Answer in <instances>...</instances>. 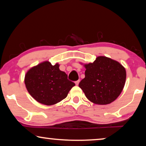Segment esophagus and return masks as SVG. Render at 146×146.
Wrapping results in <instances>:
<instances>
[{"label":"esophagus","mask_w":146,"mask_h":146,"mask_svg":"<svg viewBox=\"0 0 146 146\" xmlns=\"http://www.w3.org/2000/svg\"><path fill=\"white\" fill-rule=\"evenodd\" d=\"M79 82H80V80H77V81H75L76 85H78V84H79Z\"/></svg>","instance_id":"1"}]
</instances>
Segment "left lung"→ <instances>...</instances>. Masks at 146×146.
<instances>
[{
  "label": "left lung",
  "instance_id": "obj_1",
  "mask_svg": "<svg viewBox=\"0 0 146 146\" xmlns=\"http://www.w3.org/2000/svg\"><path fill=\"white\" fill-rule=\"evenodd\" d=\"M85 77L79 86L88 100L98 105L115 101L125 86L127 73L120 63L98 56L93 63L84 64Z\"/></svg>",
  "mask_w": 146,
  "mask_h": 146
}]
</instances>
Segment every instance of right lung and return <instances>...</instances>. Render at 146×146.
Segmentation results:
<instances>
[{
	"label": "right lung",
	"instance_id": "add662e5",
	"mask_svg": "<svg viewBox=\"0 0 146 146\" xmlns=\"http://www.w3.org/2000/svg\"><path fill=\"white\" fill-rule=\"evenodd\" d=\"M60 65L48 61L31 67L25 75V84L29 94L40 104L52 106L66 98L74 82L60 70Z\"/></svg>",
	"mask_w": 146,
	"mask_h": 146
}]
</instances>
